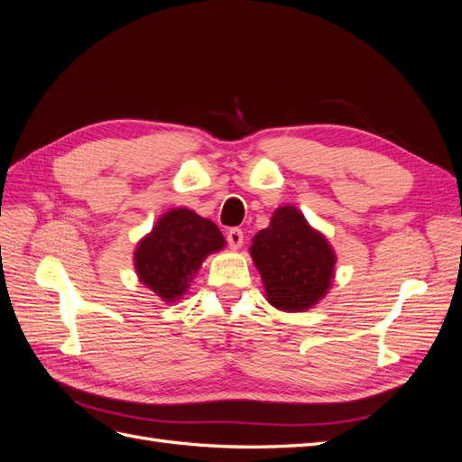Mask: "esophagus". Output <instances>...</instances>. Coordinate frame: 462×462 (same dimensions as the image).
I'll return each instance as SVG.
<instances>
[{
	"instance_id": "1",
	"label": "esophagus",
	"mask_w": 462,
	"mask_h": 462,
	"mask_svg": "<svg viewBox=\"0 0 462 462\" xmlns=\"http://www.w3.org/2000/svg\"><path fill=\"white\" fill-rule=\"evenodd\" d=\"M243 239H245L243 229L231 227V229L227 231V243H229L231 248H241V246H243Z\"/></svg>"
}]
</instances>
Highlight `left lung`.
Masks as SVG:
<instances>
[{
	"instance_id": "left-lung-1",
	"label": "left lung",
	"mask_w": 462,
	"mask_h": 462,
	"mask_svg": "<svg viewBox=\"0 0 462 462\" xmlns=\"http://www.w3.org/2000/svg\"><path fill=\"white\" fill-rule=\"evenodd\" d=\"M250 256L262 275L265 299L279 310L312 309L331 287L333 248L295 206L275 209L270 227L254 235Z\"/></svg>"
}]
</instances>
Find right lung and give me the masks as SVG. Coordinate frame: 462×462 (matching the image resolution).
<instances>
[{"label": "right lung", "instance_id": "add662e5", "mask_svg": "<svg viewBox=\"0 0 462 462\" xmlns=\"http://www.w3.org/2000/svg\"><path fill=\"white\" fill-rule=\"evenodd\" d=\"M226 246L214 221L187 208L165 212L153 229L136 245V275L165 302L185 295L204 258Z\"/></svg>", "mask_w": 462, "mask_h": 462}]
</instances>
